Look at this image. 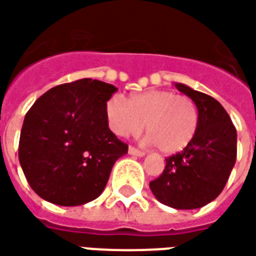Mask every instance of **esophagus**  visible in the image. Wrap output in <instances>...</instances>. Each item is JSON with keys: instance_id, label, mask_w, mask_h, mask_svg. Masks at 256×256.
I'll return each mask as SVG.
<instances>
[{"instance_id": "esophagus-1", "label": "esophagus", "mask_w": 256, "mask_h": 256, "mask_svg": "<svg viewBox=\"0 0 256 256\" xmlns=\"http://www.w3.org/2000/svg\"><path fill=\"white\" fill-rule=\"evenodd\" d=\"M128 154H130V156H136V157H144V154H146V152L130 146V147H128Z\"/></svg>"}]
</instances>
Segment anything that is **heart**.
I'll return each instance as SVG.
<instances>
[{
    "label": "heart",
    "instance_id": "heart-1",
    "mask_svg": "<svg viewBox=\"0 0 256 256\" xmlns=\"http://www.w3.org/2000/svg\"><path fill=\"white\" fill-rule=\"evenodd\" d=\"M109 128L119 137L148 132L146 142L157 144L165 154L184 150L199 128V110L194 100L166 90H148L128 100L114 95L106 102Z\"/></svg>",
    "mask_w": 256,
    "mask_h": 256
}]
</instances>
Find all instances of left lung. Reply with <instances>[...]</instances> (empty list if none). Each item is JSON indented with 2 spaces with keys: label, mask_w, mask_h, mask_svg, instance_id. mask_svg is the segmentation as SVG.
I'll list each match as a JSON object with an SVG mask.
<instances>
[{
  "label": "left lung",
  "mask_w": 256,
  "mask_h": 256,
  "mask_svg": "<svg viewBox=\"0 0 256 256\" xmlns=\"http://www.w3.org/2000/svg\"><path fill=\"white\" fill-rule=\"evenodd\" d=\"M178 91L194 100L199 128L184 150L165 160V168L150 189L165 206L190 210L214 200L226 186L237 158V130L220 102L185 84Z\"/></svg>",
  "instance_id": "left-lung-1"
}]
</instances>
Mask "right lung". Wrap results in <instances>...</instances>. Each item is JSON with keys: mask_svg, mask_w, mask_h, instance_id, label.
Returning <instances> with one entry per match:
<instances>
[{"mask_svg": "<svg viewBox=\"0 0 256 256\" xmlns=\"http://www.w3.org/2000/svg\"><path fill=\"white\" fill-rule=\"evenodd\" d=\"M118 88L82 78L44 92L28 110L19 138V162L42 199L78 206L104 192L128 144L110 132L106 102Z\"/></svg>", "mask_w": 256, "mask_h": 256, "instance_id": "right-lung-1", "label": "right lung"}]
</instances>
